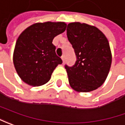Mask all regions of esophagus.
I'll list each match as a JSON object with an SVG mask.
<instances>
[{"instance_id":"1","label":"esophagus","mask_w":125,"mask_h":125,"mask_svg":"<svg viewBox=\"0 0 125 125\" xmlns=\"http://www.w3.org/2000/svg\"><path fill=\"white\" fill-rule=\"evenodd\" d=\"M62 59L63 63H64V62H65V57H64V56H62Z\"/></svg>"}]
</instances>
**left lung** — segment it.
Masks as SVG:
<instances>
[{
  "instance_id": "8db88e82",
  "label": "left lung",
  "mask_w": 125,
  "mask_h": 125,
  "mask_svg": "<svg viewBox=\"0 0 125 125\" xmlns=\"http://www.w3.org/2000/svg\"><path fill=\"white\" fill-rule=\"evenodd\" d=\"M66 31L77 57L73 66H65L69 84L77 92L94 91L109 73L112 54L108 39L97 28L80 22L68 24Z\"/></svg>"
}]
</instances>
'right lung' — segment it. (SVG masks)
<instances>
[{"mask_svg":"<svg viewBox=\"0 0 125 125\" xmlns=\"http://www.w3.org/2000/svg\"><path fill=\"white\" fill-rule=\"evenodd\" d=\"M64 22L37 23L29 26L16 42L13 62L16 71L25 83L32 86L46 84L62 60L56 54L54 37L63 33Z\"/></svg>","mask_w":125,"mask_h":125,"instance_id":"add662e5","label":"right lung"}]
</instances>
